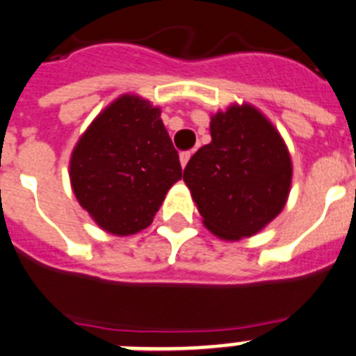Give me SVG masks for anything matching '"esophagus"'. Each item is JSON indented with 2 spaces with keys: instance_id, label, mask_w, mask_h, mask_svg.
I'll use <instances>...</instances> for the list:
<instances>
[{
  "instance_id": "34e87169",
  "label": "esophagus",
  "mask_w": 356,
  "mask_h": 356,
  "mask_svg": "<svg viewBox=\"0 0 356 356\" xmlns=\"http://www.w3.org/2000/svg\"><path fill=\"white\" fill-rule=\"evenodd\" d=\"M191 155H193V153H191V151H181V153H180L181 168H185V165H187V162H188V160H191Z\"/></svg>"
}]
</instances>
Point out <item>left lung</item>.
Returning a JSON list of instances; mask_svg holds the SVG:
<instances>
[{
	"label": "left lung",
	"mask_w": 356,
	"mask_h": 356,
	"mask_svg": "<svg viewBox=\"0 0 356 356\" xmlns=\"http://www.w3.org/2000/svg\"><path fill=\"white\" fill-rule=\"evenodd\" d=\"M212 140L188 160L184 180L203 225L225 241L251 237L287 203L292 162L282 135L253 105L210 119Z\"/></svg>",
	"instance_id": "8db88e82"
}]
</instances>
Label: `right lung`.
I'll return each instance as SVG.
<instances>
[{"instance_id": "obj_1", "label": "right lung", "mask_w": 356, "mask_h": 356, "mask_svg": "<svg viewBox=\"0 0 356 356\" xmlns=\"http://www.w3.org/2000/svg\"><path fill=\"white\" fill-rule=\"evenodd\" d=\"M72 193L108 234L147 228L169 188L181 180L178 151L160 108L134 94L110 103L85 130L69 162Z\"/></svg>"}]
</instances>
